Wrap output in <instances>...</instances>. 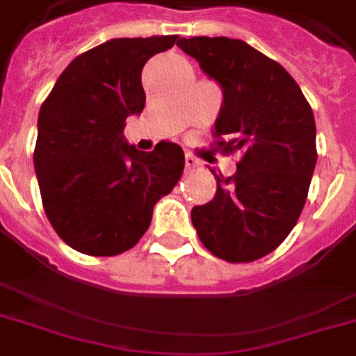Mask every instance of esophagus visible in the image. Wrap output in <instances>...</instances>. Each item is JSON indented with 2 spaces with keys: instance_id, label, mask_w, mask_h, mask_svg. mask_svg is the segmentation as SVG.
I'll use <instances>...</instances> for the list:
<instances>
[{
  "instance_id": "obj_1",
  "label": "esophagus",
  "mask_w": 356,
  "mask_h": 356,
  "mask_svg": "<svg viewBox=\"0 0 356 356\" xmlns=\"http://www.w3.org/2000/svg\"><path fill=\"white\" fill-rule=\"evenodd\" d=\"M184 164H186V170H194V168H197L200 166V161H197V159H195V156H192V155H186L184 156Z\"/></svg>"
}]
</instances>
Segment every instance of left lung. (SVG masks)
<instances>
[{
	"label": "left lung",
	"instance_id": "left-lung-1",
	"mask_svg": "<svg viewBox=\"0 0 356 356\" xmlns=\"http://www.w3.org/2000/svg\"><path fill=\"white\" fill-rule=\"evenodd\" d=\"M177 46L222 86L214 145L240 153L233 177L192 209L197 236L227 262H251L279 248L303 211L316 168V123L299 85L281 64L227 36L181 38Z\"/></svg>",
	"mask_w": 356,
	"mask_h": 356
}]
</instances>
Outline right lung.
I'll return each mask as SVG.
<instances>
[{
    "mask_svg": "<svg viewBox=\"0 0 356 356\" xmlns=\"http://www.w3.org/2000/svg\"><path fill=\"white\" fill-rule=\"evenodd\" d=\"M177 35L113 38L68 64L42 103L35 172L42 205L70 248L114 257L138 243L153 207L183 175L184 153L159 142L145 153L123 136L145 105L142 68Z\"/></svg>",
    "mask_w": 356,
    "mask_h": 356,
    "instance_id": "obj_1",
    "label": "right lung"
}]
</instances>
